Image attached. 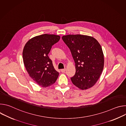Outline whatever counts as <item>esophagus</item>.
<instances>
[{
	"label": "esophagus",
	"mask_w": 126,
	"mask_h": 126,
	"mask_svg": "<svg viewBox=\"0 0 126 126\" xmlns=\"http://www.w3.org/2000/svg\"><path fill=\"white\" fill-rule=\"evenodd\" d=\"M61 72L64 73V72H65L66 71V69H61Z\"/></svg>",
	"instance_id": "34e87169"
}]
</instances>
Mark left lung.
Listing matches in <instances>:
<instances>
[{
    "label": "left lung",
    "mask_w": 126,
    "mask_h": 126,
    "mask_svg": "<svg viewBox=\"0 0 126 126\" xmlns=\"http://www.w3.org/2000/svg\"><path fill=\"white\" fill-rule=\"evenodd\" d=\"M62 40L70 49L75 63L76 73L71 78L76 87L86 90L93 86L104 68L102 47L94 38L80 34L63 36Z\"/></svg>",
    "instance_id": "1"
}]
</instances>
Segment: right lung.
Listing matches in <instances>:
<instances>
[{
	"mask_svg": "<svg viewBox=\"0 0 126 126\" xmlns=\"http://www.w3.org/2000/svg\"><path fill=\"white\" fill-rule=\"evenodd\" d=\"M60 39L59 35L42 34L30 39L24 47L23 60L27 72L35 82L42 87L52 85L59 76L48 54L52 46Z\"/></svg>",
	"mask_w": 126,
	"mask_h": 126,
	"instance_id": "1",
	"label": "right lung"
}]
</instances>
